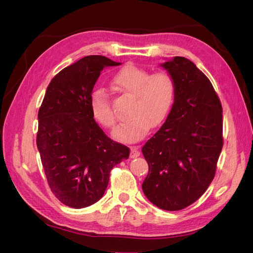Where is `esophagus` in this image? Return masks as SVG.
<instances>
[{"label":"esophagus","instance_id":"esophagus-1","mask_svg":"<svg viewBox=\"0 0 253 253\" xmlns=\"http://www.w3.org/2000/svg\"><path fill=\"white\" fill-rule=\"evenodd\" d=\"M139 155H140V152H139L138 148L132 147V148L130 149V158H131V159H135V158H138Z\"/></svg>","mask_w":253,"mask_h":253}]
</instances>
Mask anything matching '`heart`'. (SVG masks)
<instances>
[{
    "instance_id": "heart-1",
    "label": "heart",
    "mask_w": 253,
    "mask_h": 253,
    "mask_svg": "<svg viewBox=\"0 0 253 253\" xmlns=\"http://www.w3.org/2000/svg\"><path fill=\"white\" fill-rule=\"evenodd\" d=\"M112 83L123 93L132 96L129 118L116 128L117 140L133 141L143 137L150 126L157 127L168 117L175 99V80L168 72L152 73L146 68L128 65L115 74ZM90 109L94 120L105 128L115 126L116 117L110 96L96 89L90 96Z\"/></svg>"
}]
</instances>
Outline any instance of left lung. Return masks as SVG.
<instances>
[{
	"label": "left lung",
	"mask_w": 253,
	"mask_h": 253,
	"mask_svg": "<svg viewBox=\"0 0 253 253\" xmlns=\"http://www.w3.org/2000/svg\"><path fill=\"white\" fill-rule=\"evenodd\" d=\"M161 66L175 80V99L163 126L142 147L149 164L142 190L154 206L178 211L197 201L215 176L223 110L211 82L190 60L175 56Z\"/></svg>",
	"instance_id": "left-lung-1"
}]
</instances>
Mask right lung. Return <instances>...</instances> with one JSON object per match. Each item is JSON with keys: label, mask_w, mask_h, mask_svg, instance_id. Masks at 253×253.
Masks as SVG:
<instances>
[{"label": "right lung", "mask_w": 253, "mask_h": 253, "mask_svg": "<svg viewBox=\"0 0 253 253\" xmlns=\"http://www.w3.org/2000/svg\"><path fill=\"white\" fill-rule=\"evenodd\" d=\"M117 63L85 56L55 75L38 113L37 147L52 192L74 209L103 197L112 169L129 148L107 137L91 114L90 96L101 72Z\"/></svg>", "instance_id": "add662e5"}]
</instances>
